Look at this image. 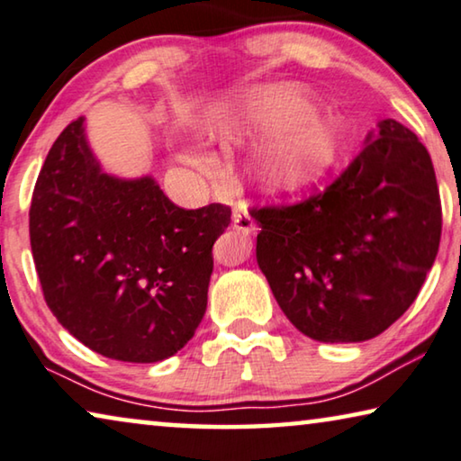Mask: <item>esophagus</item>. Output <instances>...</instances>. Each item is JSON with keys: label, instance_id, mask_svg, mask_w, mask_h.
I'll return each mask as SVG.
<instances>
[{"label": "esophagus", "instance_id": "obj_1", "mask_svg": "<svg viewBox=\"0 0 461 461\" xmlns=\"http://www.w3.org/2000/svg\"><path fill=\"white\" fill-rule=\"evenodd\" d=\"M232 222H235V229L243 232V235H249V232L255 230L253 218L249 216V212L243 208H237L235 212H232Z\"/></svg>", "mask_w": 461, "mask_h": 461}]
</instances>
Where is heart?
<instances>
[{"label":"heart","mask_w":461,"mask_h":461,"mask_svg":"<svg viewBox=\"0 0 461 461\" xmlns=\"http://www.w3.org/2000/svg\"><path fill=\"white\" fill-rule=\"evenodd\" d=\"M222 138L237 133L278 136L253 160V175L270 191H299L328 175L342 157L344 123L331 115H315L313 103L293 84H272L249 92L218 119ZM206 167L200 157H185Z\"/></svg>","instance_id":"b5f03b06"}]
</instances>
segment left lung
I'll return each mask as SVG.
<instances>
[{"label":"left lung","instance_id":"left-lung-1","mask_svg":"<svg viewBox=\"0 0 461 461\" xmlns=\"http://www.w3.org/2000/svg\"><path fill=\"white\" fill-rule=\"evenodd\" d=\"M258 264L280 309L317 342H365L419 296L441 240L433 162L416 133L384 119L321 194L249 210Z\"/></svg>","mask_w":461,"mask_h":461}]
</instances>
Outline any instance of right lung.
Masks as SVG:
<instances>
[{
	"mask_svg": "<svg viewBox=\"0 0 461 461\" xmlns=\"http://www.w3.org/2000/svg\"><path fill=\"white\" fill-rule=\"evenodd\" d=\"M224 203L185 210L152 176L101 171L84 117L59 133L32 191L28 229L47 307L90 350L123 363L173 357L208 304Z\"/></svg>",
	"mask_w": 461,
	"mask_h": 461,
	"instance_id": "1",
	"label": "right lung"
}]
</instances>
